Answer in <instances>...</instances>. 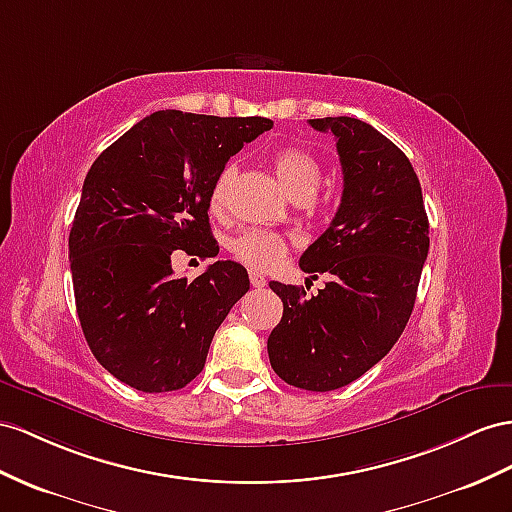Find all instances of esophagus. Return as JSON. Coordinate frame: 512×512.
<instances>
[{"mask_svg":"<svg viewBox=\"0 0 512 512\" xmlns=\"http://www.w3.org/2000/svg\"><path fill=\"white\" fill-rule=\"evenodd\" d=\"M248 279H251V285H253V287H264V285H266L264 274L257 272V270H248Z\"/></svg>","mask_w":512,"mask_h":512,"instance_id":"1","label":"esophagus"}]
</instances>
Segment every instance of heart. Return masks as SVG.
Wrapping results in <instances>:
<instances>
[{
    "label": "heart",
    "mask_w": 512,
    "mask_h": 512,
    "mask_svg": "<svg viewBox=\"0 0 512 512\" xmlns=\"http://www.w3.org/2000/svg\"><path fill=\"white\" fill-rule=\"evenodd\" d=\"M272 168L279 183L292 199H311L322 181V166L316 157L300 147H283L272 155ZM233 177V166H225L214 181V188L209 192V209L214 214L222 212L227 205V192ZM231 253L242 264L253 268H270L287 253V244L277 233L264 229H246L235 235L229 242Z\"/></svg>",
    "instance_id": "b5f03b06"
}]
</instances>
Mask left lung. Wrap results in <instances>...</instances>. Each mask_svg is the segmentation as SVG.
I'll return each instance as SVG.
<instances>
[{
  "mask_svg": "<svg viewBox=\"0 0 512 512\" xmlns=\"http://www.w3.org/2000/svg\"><path fill=\"white\" fill-rule=\"evenodd\" d=\"M337 140L344 192L337 214L300 257L316 296L270 281L283 318L268 337L272 370L287 385L333 391L368 372L411 318L428 257V216L415 170L381 131L350 116L311 119Z\"/></svg>",
  "mask_w": 512,
  "mask_h": 512,
  "instance_id": "1",
  "label": "left lung"
}]
</instances>
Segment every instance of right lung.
I'll return each instance as SVG.
<instances>
[{
  "label": "right lung",
  "instance_id": "add662e5",
  "mask_svg": "<svg viewBox=\"0 0 512 512\" xmlns=\"http://www.w3.org/2000/svg\"><path fill=\"white\" fill-rule=\"evenodd\" d=\"M270 127L261 116L160 110L90 166L69 235L75 307L95 359L121 383L162 393L201 374L251 283L229 259L177 279L170 257L218 255L209 192L229 157Z\"/></svg>",
  "mask_w": 512,
  "mask_h": 512
}]
</instances>
